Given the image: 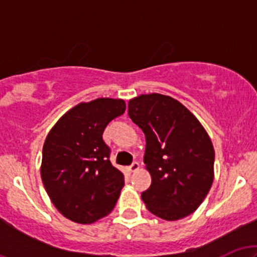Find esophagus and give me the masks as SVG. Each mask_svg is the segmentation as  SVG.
Listing matches in <instances>:
<instances>
[{
  "label": "esophagus",
  "instance_id": "obj_1",
  "mask_svg": "<svg viewBox=\"0 0 257 257\" xmlns=\"http://www.w3.org/2000/svg\"><path fill=\"white\" fill-rule=\"evenodd\" d=\"M139 168H140V164H139L138 162H134V163L129 167V172H132V173L137 172V170H139Z\"/></svg>",
  "mask_w": 257,
  "mask_h": 257
}]
</instances>
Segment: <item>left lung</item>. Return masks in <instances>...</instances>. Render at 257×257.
<instances>
[{
	"instance_id": "8db88e82",
	"label": "left lung",
	"mask_w": 257,
	"mask_h": 257,
	"mask_svg": "<svg viewBox=\"0 0 257 257\" xmlns=\"http://www.w3.org/2000/svg\"><path fill=\"white\" fill-rule=\"evenodd\" d=\"M128 114L146 138L150 213L167 221L192 214L214 181V146L198 118L172 96L151 93L129 100Z\"/></svg>"
}]
</instances>
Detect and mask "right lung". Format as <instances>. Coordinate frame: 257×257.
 Wrapping results in <instances>:
<instances>
[{
    "label": "right lung",
    "mask_w": 257,
    "mask_h": 257,
    "mask_svg": "<svg viewBox=\"0 0 257 257\" xmlns=\"http://www.w3.org/2000/svg\"><path fill=\"white\" fill-rule=\"evenodd\" d=\"M125 107L123 99L79 102L65 112L44 140V188L59 213L73 222L93 223L116 205L124 176L111 164L102 133Z\"/></svg>",
    "instance_id": "obj_1"
}]
</instances>
